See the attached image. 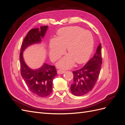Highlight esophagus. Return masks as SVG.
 Returning <instances> with one entry per match:
<instances>
[{
    "mask_svg": "<svg viewBox=\"0 0 125 125\" xmlns=\"http://www.w3.org/2000/svg\"><path fill=\"white\" fill-rule=\"evenodd\" d=\"M65 72V71H63V70H58L57 71V73L58 74H62Z\"/></svg>",
    "mask_w": 125,
    "mask_h": 125,
    "instance_id": "obj_1",
    "label": "esophagus"
}]
</instances>
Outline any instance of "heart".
<instances>
[{"mask_svg":"<svg viewBox=\"0 0 125 125\" xmlns=\"http://www.w3.org/2000/svg\"><path fill=\"white\" fill-rule=\"evenodd\" d=\"M93 44V36L90 32L76 26L63 27L58 31L57 38L50 41V58L52 61L59 59L66 48L68 54L59 61L57 66L69 68L75 62L77 63L85 62L92 53Z\"/></svg>","mask_w":125,"mask_h":125,"instance_id":"b5f03b06","label":"heart"}]
</instances>
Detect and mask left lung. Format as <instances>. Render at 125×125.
I'll return each instance as SVG.
<instances>
[{
	"mask_svg": "<svg viewBox=\"0 0 125 125\" xmlns=\"http://www.w3.org/2000/svg\"><path fill=\"white\" fill-rule=\"evenodd\" d=\"M101 44L97 48L96 53L85 66L73 72L74 82L71 84L72 93L76 96H82L93 89L99 78L102 64Z\"/></svg>",
	"mask_w": 125,
	"mask_h": 125,
	"instance_id": "1",
	"label": "left lung"
}]
</instances>
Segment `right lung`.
Wrapping results in <instances>:
<instances>
[{"label": "right lung", "mask_w": 125, "mask_h": 125, "mask_svg": "<svg viewBox=\"0 0 125 125\" xmlns=\"http://www.w3.org/2000/svg\"><path fill=\"white\" fill-rule=\"evenodd\" d=\"M48 26L40 27V30L33 29L27 33L21 47L20 54L21 74L27 86L34 95L45 97L50 95L52 90V81L57 75L55 67L43 63L40 68L32 69L29 67L23 59V53L25 49L33 44L41 42L47 32Z\"/></svg>", "instance_id": "obj_1"}]
</instances>
